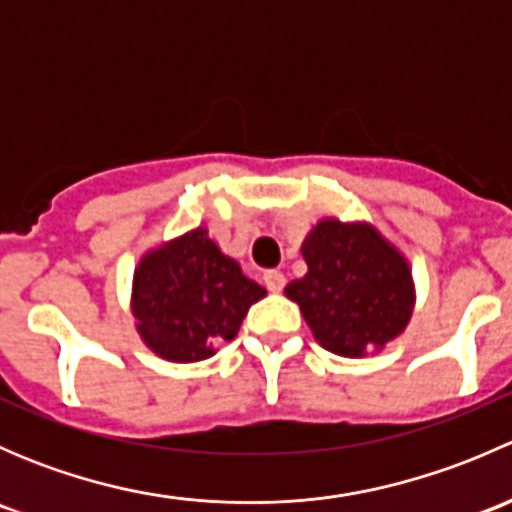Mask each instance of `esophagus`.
I'll return each instance as SVG.
<instances>
[{
    "instance_id": "34e87169",
    "label": "esophagus",
    "mask_w": 512,
    "mask_h": 512,
    "mask_svg": "<svg viewBox=\"0 0 512 512\" xmlns=\"http://www.w3.org/2000/svg\"><path fill=\"white\" fill-rule=\"evenodd\" d=\"M265 285L270 292H282V287H285V275L277 270L265 272Z\"/></svg>"
}]
</instances>
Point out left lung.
Returning a JSON list of instances; mask_svg holds the SVG:
<instances>
[{"instance_id":"1","label":"left lung","mask_w":512,"mask_h":512,"mask_svg":"<svg viewBox=\"0 0 512 512\" xmlns=\"http://www.w3.org/2000/svg\"><path fill=\"white\" fill-rule=\"evenodd\" d=\"M307 275L285 294L299 304L319 347L347 359L381 352L409 327L416 285L404 252L356 220L322 218L302 242Z\"/></svg>"}]
</instances>
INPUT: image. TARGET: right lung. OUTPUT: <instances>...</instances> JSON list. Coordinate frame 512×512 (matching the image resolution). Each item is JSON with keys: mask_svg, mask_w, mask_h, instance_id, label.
<instances>
[{"mask_svg": "<svg viewBox=\"0 0 512 512\" xmlns=\"http://www.w3.org/2000/svg\"><path fill=\"white\" fill-rule=\"evenodd\" d=\"M265 294L200 225L143 252L133 270L131 314L153 354L193 364L235 339L247 309Z\"/></svg>", "mask_w": 512, "mask_h": 512, "instance_id": "obj_1", "label": "right lung"}]
</instances>
